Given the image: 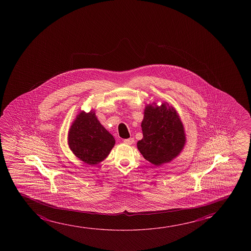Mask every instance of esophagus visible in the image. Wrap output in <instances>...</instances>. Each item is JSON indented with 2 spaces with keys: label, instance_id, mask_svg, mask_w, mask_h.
Segmentation results:
<instances>
[{
  "label": "esophagus",
  "instance_id": "1",
  "mask_svg": "<svg viewBox=\"0 0 251 251\" xmlns=\"http://www.w3.org/2000/svg\"><path fill=\"white\" fill-rule=\"evenodd\" d=\"M124 142L125 143V144L127 145H131L133 144L134 142V138H129V139H125V140H124Z\"/></svg>",
  "mask_w": 251,
  "mask_h": 251
}]
</instances>
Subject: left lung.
Wrapping results in <instances>:
<instances>
[{
	"mask_svg": "<svg viewBox=\"0 0 251 251\" xmlns=\"http://www.w3.org/2000/svg\"><path fill=\"white\" fill-rule=\"evenodd\" d=\"M143 138L138 150L148 161L159 165L177 157L186 142L184 127L174 107L168 103L160 106L148 104L141 123Z\"/></svg>",
	"mask_w": 251,
	"mask_h": 251,
	"instance_id": "1",
	"label": "left lung"
}]
</instances>
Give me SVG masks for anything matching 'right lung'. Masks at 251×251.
Returning a JSON list of instances; mask_svg holds the SVG:
<instances>
[{
	"label": "right lung",
	"instance_id": "right-lung-1",
	"mask_svg": "<svg viewBox=\"0 0 251 251\" xmlns=\"http://www.w3.org/2000/svg\"><path fill=\"white\" fill-rule=\"evenodd\" d=\"M113 135L98 120L95 112L81 111L69 128L68 142L73 153L88 165L100 164L115 145Z\"/></svg>",
	"mask_w": 251,
	"mask_h": 251
}]
</instances>
